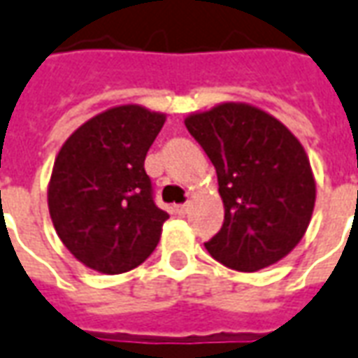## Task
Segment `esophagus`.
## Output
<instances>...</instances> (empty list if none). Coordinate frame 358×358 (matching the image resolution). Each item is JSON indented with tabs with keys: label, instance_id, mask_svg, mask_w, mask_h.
Instances as JSON below:
<instances>
[{
	"label": "esophagus",
	"instance_id": "obj_1",
	"mask_svg": "<svg viewBox=\"0 0 358 358\" xmlns=\"http://www.w3.org/2000/svg\"><path fill=\"white\" fill-rule=\"evenodd\" d=\"M187 210H189V203L175 204V212H177L179 216H183V214H187Z\"/></svg>",
	"mask_w": 358,
	"mask_h": 358
}]
</instances>
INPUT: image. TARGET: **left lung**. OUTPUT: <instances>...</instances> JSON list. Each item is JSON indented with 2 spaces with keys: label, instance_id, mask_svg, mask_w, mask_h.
I'll return each instance as SVG.
<instances>
[{
  "label": "left lung",
  "instance_id": "left-lung-1",
  "mask_svg": "<svg viewBox=\"0 0 358 358\" xmlns=\"http://www.w3.org/2000/svg\"><path fill=\"white\" fill-rule=\"evenodd\" d=\"M185 127L218 175L220 231L204 243L226 267L253 273L287 257L304 238L315 179L304 146L278 118L250 103L191 113Z\"/></svg>",
  "mask_w": 358,
  "mask_h": 358
}]
</instances>
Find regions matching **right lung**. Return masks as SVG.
Instances as JSON below:
<instances>
[{
    "instance_id": "right-lung-1",
    "label": "right lung",
    "mask_w": 358,
    "mask_h": 358,
    "mask_svg": "<svg viewBox=\"0 0 358 358\" xmlns=\"http://www.w3.org/2000/svg\"><path fill=\"white\" fill-rule=\"evenodd\" d=\"M164 113L128 103L73 130L54 159L48 210L62 243L85 267L120 275L144 263L169 214L144 169Z\"/></svg>"
}]
</instances>
